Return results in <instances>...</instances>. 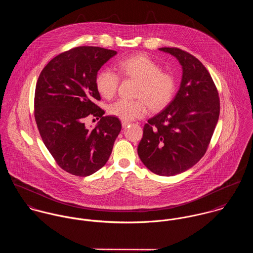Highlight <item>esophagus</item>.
Listing matches in <instances>:
<instances>
[{
	"mask_svg": "<svg viewBox=\"0 0 253 253\" xmlns=\"http://www.w3.org/2000/svg\"><path fill=\"white\" fill-rule=\"evenodd\" d=\"M128 125H130V123H129V122H126V121H123V122H122V126H123V127H126Z\"/></svg>",
	"mask_w": 253,
	"mask_h": 253,
	"instance_id": "34e87169",
	"label": "esophagus"
}]
</instances>
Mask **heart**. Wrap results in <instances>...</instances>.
Wrapping results in <instances>:
<instances>
[{"label":"heart","mask_w":253,"mask_h":253,"mask_svg":"<svg viewBox=\"0 0 253 253\" xmlns=\"http://www.w3.org/2000/svg\"><path fill=\"white\" fill-rule=\"evenodd\" d=\"M116 67L123 76L139 81L136 97L142 99H119L109 105L110 115L128 122L144 117L148 112L147 102L151 108L161 109L172 99L176 87L173 76L163 72L160 65L149 56L138 54L126 57L118 61ZM95 84L100 95L110 99L117 93L120 77L106 68L97 74Z\"/></svg>","instance_id":"heart-1"}]
</instances>
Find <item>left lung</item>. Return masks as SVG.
I'll return each mask as SVG.
<instances>
[{"label":"left lung","instance_id":"left-lung-1","mask_svg":"<svg viewBox=\"0 0 253 253\" xmlns=\"http://www.w3.org/2000/svg\"><path fill=\"white\" fill-rule=\"evenodd\" d=\"M159 50L171 54L180 63V86L173 100L148 120L137 152L149 170L173 176L194 167L207 152L220 104L211 74L199 59L176 47Z\"/></svg>","mask_w":253,"mask_h":253}]
</instances>
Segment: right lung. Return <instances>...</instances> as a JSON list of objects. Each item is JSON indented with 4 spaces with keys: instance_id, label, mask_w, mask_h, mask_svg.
I'll return each instance as SVG.
<instances>
[{
    "instance_id": "obj_1",
    "label": "right lung",
    "mask_w": 253,
    "mask_h": 253,
    "mask_svg": "<svg viewBox=\"0 0 253 253\" xmlns=\"http://www.w3.org/2000/svg\"><path fill=\"white\" fill-rule=\"evenodd\" d=\"M117 51L98 46H79L60 53L40 74L35 91V120L41 137L58 166L77 176H88L107 162L122 124L105 116L94 101L99 69ZM101 118L88 130L84 120Z\"/></svg>"
}]
</instances>
